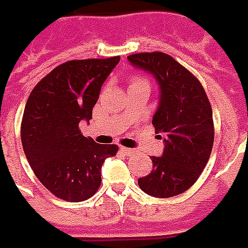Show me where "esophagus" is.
I'll return each mask as SVG.
<instances>
[{
  "mask_svg": "<svg viewBox=\"0 0 248 248\" xmlns=\"http://www.w3.org/2000/svg\"><path fill=\"white\" fill-rule=\"evenodd\" d=\"M120 151L124 154V155H133V152H135V149H131V148H127V147H120Z\"/></svg>",
  "mask_w": 248,
  "mask_h": 248,
  "instance_id": "esophagus-1",
  "label": "esophagus"
}]
</instances>
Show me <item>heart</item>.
Wrapping results in <instances>:
<instances>
[{
    "label": "heart",
    "mask_w": 248,
    "mask_h": 248,
    "mask_svg": "<svg viewBox=\"0 0 248 248\" xmlns=\"http://www.w3.org/2000/svg\"><path fill=\"white\" fill-rule=\"evenodd\" d=\"M135 81H140V78H135V80H133L132 82H135Z\"/></svg>",
    "instance_id": "b5f03b06"
}]
</instances>
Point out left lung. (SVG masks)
<instances>
[{"label":"left lung","mask_w":248,"mask_h":248,"mask_svg":"<svg viewBox=\"0 0 248 248\" xmlns=\"http://www.w3.org/2000/svg\"><path fill=\"white\" fill-rule=\"evenodd\" d=\"M128 60L159 82L160 103L152 124L156 132L166 135L163 155L151 157L154 170L139 179V187L155 198L183 194L211 156L215 131L210 100L199 80L170 54L136 53Z\"/></svg>","instance_id":"8db88e82"}]
</instances>
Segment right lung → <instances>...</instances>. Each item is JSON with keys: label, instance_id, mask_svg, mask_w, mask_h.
I'll return each instance as SVG.
<instances>
[{"label": "right lung", "instance_id": "obj_1", "mask_svg": "<svg viewBox=\"0 0 248 248\" xmlns=\"http://www.w3.org/2000/svg\"><path fill=\"white\" fill-rule=\"evenodd\" d=\"M120 61L72 60L56 66L33 88L21 121V141L37 179L59 199L82 202L97 192L101 166L119 151L82 136L101 85Z\"/></svg>", "mask_w": 248, "mask_h": 248}]
</instances>
